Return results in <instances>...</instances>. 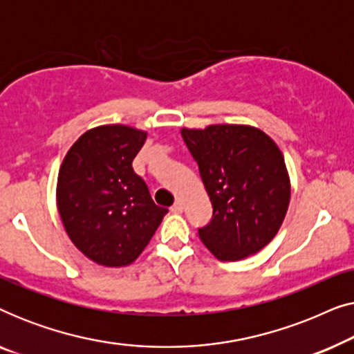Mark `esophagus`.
<instances>
[{"label":"esophagus","mask_w":354,"mask_h":354,"mask_svg":"<svg viewBox=\"0 0 354 354\" xmlns=\"http://www.w3.org/2000/svg\"><path fill=\"white\" fill-rule=\"evenodd\" d=\"M172 212H176V214H180V212L183 211V203L180 200H177L176 203H174L172 207H171Z\"/></svg>","instance_id":"1"}]
</instances>
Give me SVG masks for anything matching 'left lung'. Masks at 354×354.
<instances>
[{"label":"left lung","instance_id":"8db88e82","mask_svg":"<svg viewBox=\"0 0 354 354\" xmlns=\"http://www.w3.org/2000/svg\"><path fill=\"white\" fill-rule=\"evenodd\" d=\"M182 137L212 205L211 222L198 229L201 241L221 261L258 253L279 232L290 203L279 147L250 125L182 129Z\"/></svg>","mask_w":354,"mask_h":354}]
</instances>
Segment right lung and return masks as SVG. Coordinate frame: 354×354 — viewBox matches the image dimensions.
<instances>
[{"instance_id":"add662e5","label":"right lung","mask_w":354,"mask_h":354,"mask_svg":"<svg viewBox=\"0 0 354 354\" xmlns=\"http://www.w3.org/2000/svg\"><path fill=\"white\" fill-rule=\"evenodd\" d=\"M147 132L101 125L67 151L57 176V211L77 248L95 263L120 268L133 263L167 214L154 205L132 162Z\"/></svg>"}]
</instances>
